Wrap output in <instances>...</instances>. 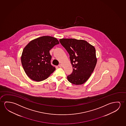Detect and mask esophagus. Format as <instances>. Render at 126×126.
Segmentation results:
<instances>
[{
	"label": "esophagus",
	"instance_id": "34e87169",
	"mask_svg": "<svg viewBox=\"0 0 126 126\" xmlns=\"http://www.w3.org/2000/svg\"><path fill=\"white\" fill-rule=\"evenodd\" d=\"M62 65L61 64H59V66L60 67H62Z\"/></svg>",
	"mask_w": 126,
	"mask_h": 126
}]
</instances>
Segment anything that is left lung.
<instances>
[{"instance_id":"left-lung-1","label":"left lung","mask_w":126,"mask_h":126,"mask_svg":"<svg viewBox=\"0 0 126 126\" xmlns=\"http://www.w3.org/2000/svg\"><path fill=\"white\" fill-rule=\"evenodd\" d=\"M60 42L69 54L73 69L72 74L67 77L68 81L75 85L84 84L96 66L95 48L84 40L63 38Z\"/></svg>"}]
</instances>
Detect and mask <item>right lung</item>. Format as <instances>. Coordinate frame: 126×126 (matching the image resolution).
I'll return each mask as SVG.
<instances>
[{"label": "right lung", "instance_id": "add662e5", "mask_svg": "<svg viewBox=\"0 0 126 126\" xmlns=\"http://www.w3.org/2000/svg\"><path fill=\"white\" fill-rule=\"evenodd\" d=\"M59 44L56 38L44 36L31 41L22 52L21 61L29 78L36 81L46 80L56 70L51 64L49 51Z\"/></svg>", "mask_w": 126, "mask_h": 126}]
</instances>
